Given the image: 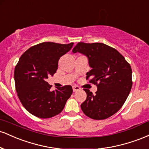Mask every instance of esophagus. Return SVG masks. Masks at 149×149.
<instances>
[{
    "label": "esophagus",
    "instance_id": "obj_1",
    "mask_svg": "<svg viewBox=\"0 0 149 149\" xmlns=\"http://www.w3.org/2000/svg\"><path fill=\"white\" fill-rule=\"evenodd\" d=\"M80 89H81V88H80L79 86H76V85H73V92L78 91V90H80Z\"/></svg>",
    "mask_w": 149,
    "mask_h": 149
}]
</instances>
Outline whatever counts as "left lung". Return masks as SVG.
<instances>
[{
  "instance_id": "1",
  "label": "left lung",
  "mask_w": 149,
  "mask_h": 149,
  "mask_svg": "<svg viewBox=\"0 0 149 149\" xmlns=\"http://www.w3.org/2000/svg\"><path fill=\"white\" fill-rule=\"evenodd\" d=\"M88 58L92 69L86 80L97 85L95 95L83 89L86 100L80 105L82 111L92 119H107L115 114L127 100L132 86V69L117 49L101 42H80L73 49Z\"/></svg>"
}]
</instances>
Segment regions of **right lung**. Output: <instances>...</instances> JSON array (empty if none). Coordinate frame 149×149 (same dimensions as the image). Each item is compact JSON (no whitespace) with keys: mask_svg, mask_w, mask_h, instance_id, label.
Wrapping results in <instances>:
<instances>
[{"mask_svg":"<svg viewBox=\"0 0 149 149\" xmlns=\"http://www.w3.org/2000/svg\"><path fill=\"white\" fill-rule=\"evenodd\" d=\"M73 45V42H41L31 47L20 57L14 72L15 89L23 107L32 115L49 118L64 109L73 92L72 87L64 85L51 91L52 85L45 79L56 73L59 59Z\"/></svg>","mask_w":149,"mask_h":149,"instance_id":"add662e5","label":"right lung"}]
</instances>
